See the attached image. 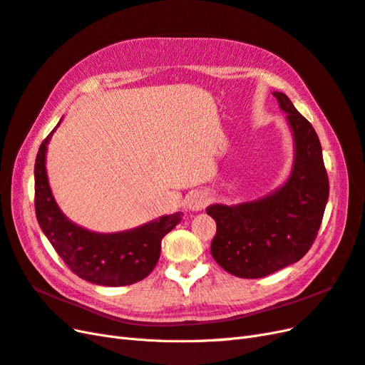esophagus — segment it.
Wrapping results in <instances>:
<instances>
[{
  "instance_id": "1",
  "label": "esophagus",
  "mask_w": 365,
  "mask_h": 365,
  "mask_svg": "<svg viewBox=\"0 0 365 365\" xmlns=\"http://www.w3.org/2000/svg\"><path fill=\"white\" fill-rule=\"evenodd\" d=\"M208 204H210V196L204 190H196L187 197V207H189L190 212H202Z\"/></svg>"
}]
</instances>
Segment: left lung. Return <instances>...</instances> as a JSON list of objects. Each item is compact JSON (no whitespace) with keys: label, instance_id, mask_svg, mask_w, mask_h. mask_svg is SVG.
I'll list each match as a JSON object with an SVG mask.
<instances>
[{"label":"left lung","instance_id":"left-lung-1","mask_svg":"<svg viewBox=\"0 0 365 365\" xmlns=\"http://www.w3.org/2000/svg\"><path fill=\"white\" fill-rule=\"evenodd\" d=\"M272 94L294 137L295 155L288 181L256 201L207 207L217 227L212 256L227 272L242 279H260L300 260L314 244L329 197L315 129L288 96Z\"/></svg>","mask_w":365,"mask_h":365}]
</instances>
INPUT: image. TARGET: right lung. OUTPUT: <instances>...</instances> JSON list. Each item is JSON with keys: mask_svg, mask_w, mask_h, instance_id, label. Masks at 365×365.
Returning a JSON list of instances; mask_svg holds the SVG:
<instances>
[{"mask_svg": "<svg viewBox=\"0 0 365 365\" xmlns=\"http://www.w3.org/2000/svg\"><path fill=\"white\" fill-rule=\"evenodd\" d=\"M56 128L42 141L35 163V210L43 235L65 264L86 282L126 286L148 277L160 259L163 237L181 222L182 213L165 215L134 230L111 235L96 233L71 222L54 201L46 170L47 145Z\"/></svg>", "mask_w": 365, "mask_h": 365, "instance_id": "right-lung-1", "label": "right lung"}]
</instances>
